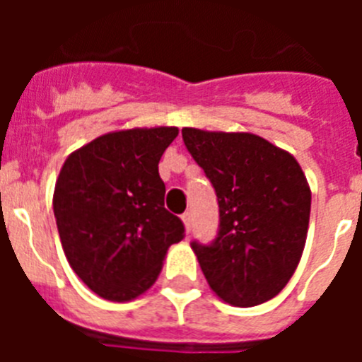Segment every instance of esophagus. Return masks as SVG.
<instances>
[{"label":"esophagus","mask_w":362,"mask_h":362,"mask_svg":"<svg viewBox=\"0 0 362 362\" xmlns=\"http://www.w3.org/2000/svg\"><path fill=\"white\" fill-rule=\"evenodd\" d=\"M181 219H183V223H185V230L190 233V230H192V214L190 212L183 214V217H181Z\"/></svg>","instance_id":"esophagus-1"}]
</instances>
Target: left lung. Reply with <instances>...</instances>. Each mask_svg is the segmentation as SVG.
<instances>
[{
    "label": "left lung",
    "instance_id": "obj_1",
    "mask_svg": "<svg viewBox=\"0 0 362 362\" xmlns=\"http://www.w3.org/2000/svg\"><path fill=\"white\" fill-rule=\"evenodd\" d=\"M216 188L219 232L192 243L210 288L233 306L267 303L286 286L305 250L312 192L292 153L250 132L181 130Z\"/></svg>",
    "mask_w": 362,
    "mask_h": 362
}]
</instances>
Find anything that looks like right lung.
Instances as JSON below:
<instances>
[{
    "label": "right lung",
    "mask_w": 362,
    "mask_h": 362,
    "mask_svg": "<svg viewBox=\"0 0 362 362\" xmlns=\"http://www.w3.org/2000/svg\"><path fill=\"white\" fill-rule=\"evenodd\" d=\"M177 127L95 137L63 163L54 216L69 264L99 297L132 300L156 283L170 245L185 238L165 209L159 159Z\"/></svg>",
    "instance_id": "1"
}]
</instances>
